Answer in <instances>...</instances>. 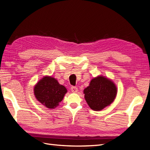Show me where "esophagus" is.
<instances>
[{
  "label": "esophagus",
  "mask_w": 150,
  "mask_h": 150,
  "mask_svg": "<svg viewBox=\"0 0 150 150\" xmlns=\"http://www.w3.org/2000/svg\"><path fill=\"white\" fill-rule=\"evenodd\" d=\"M71 89V91H72V93H77V92L78 91V88L75 87V86H72Z\"/></svg>",
  "instance_id": "esophagus-1"
}]
</instances>
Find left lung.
I'll return each mask as SVG.
<instances>
[{
    "label": "left lung",
    "instance_id": "8db88e82",
    "mask_svg": "<svg viewBox=\"0 0 150 150\" xmlns=\"http://www.w3.org/2000/svg\"><path fill=\"white\" fill-rule=\"evenodd\" d=\"M117 92L115 83L101 75L92 79L83 91L86 101L94 111H101L110 105L115 99Z\"/></svg>",
    "mask_w": 150,
    "mask_h": 150
}]
</instances>
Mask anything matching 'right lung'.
<instances>
[{
	"label": "right lung",
	"mask_w": 150,
	"mask_h": 150,
	"mask_svg": "<svg viewBox=\"0 0 150 150\" xmlns=\"http://www.w3.org/2000/svg\"><path fill=\"white\" fill-rule=\"evenodd\" d=\"M67 92L65 86L53 77L45 76L36 83L34 94L36 99L49 109L56 108Z\"/></svg>",
	"instance_id": "add662e5"
}]
</instances>
